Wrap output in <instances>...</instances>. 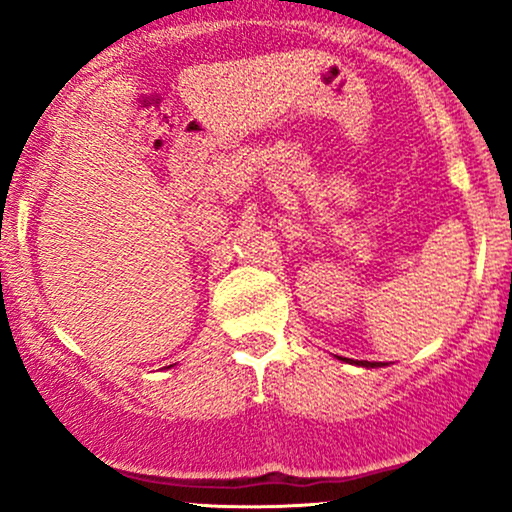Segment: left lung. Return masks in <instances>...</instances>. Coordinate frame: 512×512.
Returning <instances> with one entry per match:
<instances>
[{"mask_svg":"<svg viewBox=\"0 0 512 512\" xmlns=\"http://www.w3.org/2000/svg\"><path fill=\"white\" fill-rule=\"evenodd\" d=\"M339 361H346V363H354V366H363V368H380V366H387V363H378V361H351V358H342L337 356Z\"/></svg>","mask_w":512,"mask_h":512,"instance_id":"8db88e82","label":"left lung"}]
</instances>
